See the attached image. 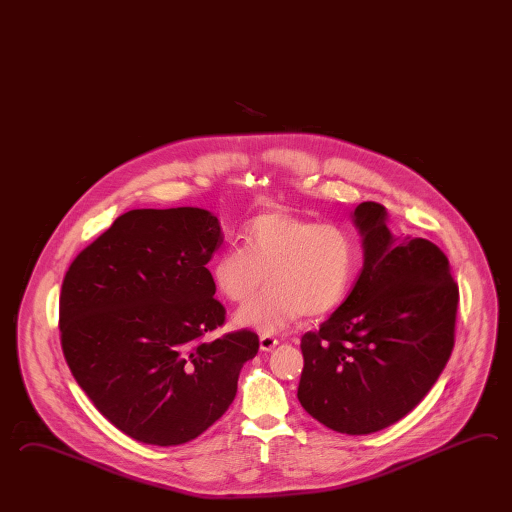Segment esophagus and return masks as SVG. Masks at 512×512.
Returning a JSON list of instances; mask_svg holds the SVG:
<instances>
[{
    "mask_svg": "<svg viewBox=\"0 0 512 512\" xmlns=\"http://www.w3.org/2000/svg\"><path fill=\"white\" fill-rule=\"evenodd\" d=\"M259 345H261L262 352H272L273 348L279 345V341H277L275 337H272V335H261Z\"/></svg>",
    "mask_w": 512,
    "mask_h": 512,
    "instance_id": "obj_1",
    "label": "esophagus"
}]
</instances>
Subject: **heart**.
<instances>
[{
  "label": "heart",
  "mask_w": 512,
  "mask_h": 512,
  "mask_svg": "<svg viewBox=\"0 0 512 512\" xmlns=\"http://www.w3.org/2000/svg\"><path fill=\"white\" fill-rule=\"evenodd\" d=\"M242 248L228 246L211 262V281L230 303L250 301L235 323L259 334H281L303 313L332 312L354 277L355 246L341 226L319 224L286 209L264 211L244 226Z\"/></svg>",
  "instance_id": "1"
}]
</instances>
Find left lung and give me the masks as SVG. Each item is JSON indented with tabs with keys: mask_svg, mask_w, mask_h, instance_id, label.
Returning a JSON list of instances; mask_svg holds the SVG:
<instances>
[{
	"mask_svg": "<svg viewBox=\"0 0 512 512\" xmlns=\"http://www.w3.org/2000/svg\"><path fill=\"white\" fill-rule=\"evenodd\" d=\"M352 222L363 270L319 332L303 335L297 397L324 427L361 436L405 418L438 381L459 295L447 255L394 235L385 206L361 202Z\"/></svg>",
	"mask_w": 512,
	"mask_h": 512,
	"instance_id": "left-lung-1",
	"label": "left lung"
}]
</instances>
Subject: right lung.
I'll list each match as a JSON object with an SVG mask.
<instances>
[{"instance_id": "1", "label": "right lung", "mask_w": 512, "mask_h": 512, "mask_svg": "<svg viewBox=\"0 0 512 512\" xmlns=\"http://www.w3.org/2000/svg\"><path fill=\"white\" fill-rule=\"evenodd\" d=\"M222 240L208 209H131L65 273V361L100 414L136 441L171 447L200 436L257 355L248 330L204 341L226 315L206 268Z\"/></svg>"}]
</instances>
